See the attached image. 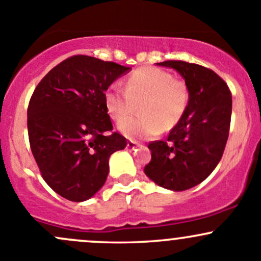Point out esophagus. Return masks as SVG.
<instances>
[{
	"mask_svg": "<svg viewBox=\"0 0 261 261\" xmlns=\"http://www.w3.org/2000/svg\"><path fill=\"white\" fill-rule=\"evenodd\" d=\"M138 146H139V144L136 141H127V144H126V147L130 150H134L135 147H138Z\"/></svg>",
	"mask_w": 261,
	"mask_h": 261,
	"instance_id": "34e87169",
	"label": "esophagus"
}]
</instances>
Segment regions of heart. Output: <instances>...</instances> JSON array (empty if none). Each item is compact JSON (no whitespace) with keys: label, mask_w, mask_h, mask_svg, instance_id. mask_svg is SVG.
Returning <instances> with one entry per match:
<instances>
[{"label":"heart","mask_w":261,"mask_h":261,"mask_svg":"<svg viewBox=\"0 0 261 261\" xmlns=\"http://www.w3.org/2000/svg\"><path fill=\"white\" fill-rule=\"evenodd\" d=\"M105 106L119 122L139 105L140 116L119 123L120 133L130 139H149L161 130H171L188 109L190 94L185 82L175 80L161 68H138L126 80L125 89L115 82L106 90Z\"/></svg>","instance_id":"1"}]
</instances>
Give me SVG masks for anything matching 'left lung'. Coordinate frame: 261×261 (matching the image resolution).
Instances as JSON below:
<instances>
[{
    "mask_svg": "<svg viewBox=\"0 0 261 261\" xmlns=\"http://www.w3.org/2000/svg\"><path fill=\"white\" fill-rule=\"evenodd\" d=\"M156 65L180 73L190 100L166 141L149 144L151 161L144 171L156 185L184 191L206 179L221 160L229 138L231 92L223 79L200 65L184 61Z\"/></svg>",
    "mask_w": 261,
    "mask_h": 261,
    "instance_id": "obj_1",
    "label": "left lung"
}]
</instances>
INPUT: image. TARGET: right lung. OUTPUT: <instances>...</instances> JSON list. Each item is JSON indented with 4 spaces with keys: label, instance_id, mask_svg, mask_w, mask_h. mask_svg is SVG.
<instances>
[{
    "label": "right lung",
    "instance_id": "obj_1",
    "mask_svg": "<svg viewBox=\"0 0 261 261\" xmlns=\"http://www.w3.org/2000/svg\"><path fill=\"white\" fill-rule=\"evenodd\" d=\"M130 67L77 55L54 67L35 89L27 109L31 151L43 180L71 201H85L105 184L109 159L126 147L112 123L106 90Z\"/></svg>",
    "mask_w": 261,
    "mask_h": 261
}]
</instances>
